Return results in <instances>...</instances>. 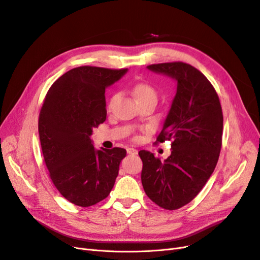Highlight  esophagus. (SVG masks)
<instances>
[{"label": "esophagus", "mask_w": 260, "mask_h": 260, "mask_svg": "<svg viewBox=\"0 0 260 260\" xmlns=\"http://www.w3.org/2000/svg\"><path fill=\"white\" fill-rule=\"evenodd\" d=\"M127 153L130 154V155H138V151L136 148H132V147H129L127 148Z\"/></svg>", "instance_id": "esophagus-1"}]
</instances>
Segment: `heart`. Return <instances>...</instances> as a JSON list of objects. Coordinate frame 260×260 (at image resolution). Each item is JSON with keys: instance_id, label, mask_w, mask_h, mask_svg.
<instances>
[{"instance_id": "heart-1", "label": "heart", "mask_w": 260, "mask_h": 260, "mask_svg": "<svg viewBox=\"0 0 260 260\" xmlns=\"http://www.w3.org/2000/svg\"><path fill=\"white\" fill-rule=\"evenodd\" d=\"M132 93H133V96L136 98V100L139 102H144L146 100H155L156 101V98H157V93H156V90L153 88V86L151 84L148 83H138L135 88H133L132 90ZM116 99V95L112 96L111 99H109L108 101V108H111L113 106V103L114 101Z\"/></svg>"}]
</instances>
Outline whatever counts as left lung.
Instances as JSON below:
<instances>
[{
    "mask_svg": "<svg viewBox=\"0 0 260 260\" xmlns=\"http://www.w3.org/2000/svg\"><path fill=\"white\" fill-rule=\"evenodd\" d=\"M177 82L157 142L171 140V154L161 161L140 151L146 195L159 207L175 210L190 203L214 172L221 149L223 116L218 94L200 70L182 61L146 67Z\"/></svg>",
    "mask_w": 260,
    "mask_h": 260,
    "instance_id": "left-lung-1",
    "label": "left lung"
}]
</instances>
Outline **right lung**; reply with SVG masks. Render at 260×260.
Instances as JSON below:
<instances>
[{
  "label": "right lung",
  "instance_id": "right-lung-1",
  "mask_svg": "<svg viewBox=\"0 0 260 260\" xmlns=\"http://www.w3.org/2000/svg\"><path fill=\"white\" fill-rule=\"evenodd\" d=\"M127 72L77 67L46 93L39 116L44 161L58 192L77 206L89 207L107 198L127 155L120 147L96 149L90 138L106 119L105 89Z\"/></svg>",
  "mask_w": 260,
  "mask_h": 260
}]
</instances>
